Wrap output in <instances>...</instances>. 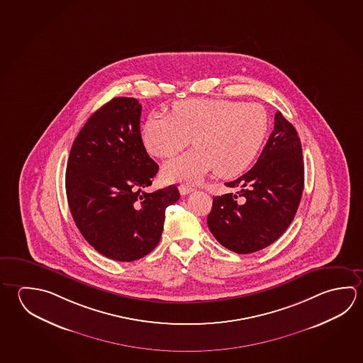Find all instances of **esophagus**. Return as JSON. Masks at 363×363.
Segmentation results:
<instances>
[{"instance_id":"obj_1","label":"esophagus","mask_w":363,"mask_h":363,"mask_svg":"<svg viewBox=\"0 0 363 363\" xmlns=\"http://www.w3.org/2000/svg\"><path fill=\"white\" fill-rule=\"evenodd\" d=\"M179 190L181 192V195H187V194H190L195 189L190 186V184H179Z\"/></svg>"}]
</instances>
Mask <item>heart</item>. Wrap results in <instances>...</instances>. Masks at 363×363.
I'll list each match as a JSON object with an SVG mask.
<instances>
[{"instance_id": "heart-1", "label": "heart", "mask_w": 363, "mask_h": 363, "mask_svg": "<svg viewBox=\"0 0 363 363\" xmlns=\"http://www.w3.org/2000/svg\"><path fill=\"white\" fill-rule=\"evenodd\" d=\"M269 117L257 103L194 98L174 103L172 116L152 113L141 138L149 153L171 158L194 138L196 147L167 162V182H196L216 169L219 177H235L254 160L265 140Z\"/></svg>"}]
</instances>
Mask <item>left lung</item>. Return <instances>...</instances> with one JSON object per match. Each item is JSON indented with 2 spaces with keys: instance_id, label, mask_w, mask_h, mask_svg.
Instances as JSON below:
<instances>
[{
  "instance_id": "obj_1",
  "label": "left lung",
  "mask_w": 363,
  "mask_h": 363,
  "mask_svg": "<svg viewBox=\"0 0 363 363\" xmlns=\"http://www.w3.org/2000/svg\"><path fill=\"white\" fill-rule=\"evenodd\" d=\"M298 134L280 112L259 160L240 179L227 182L237 194L213 199L208 227L222 246L235 254L267 247L292 223L305 184Z\"/></svg>"
}]
</instances>
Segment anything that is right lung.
I'll return each instance as SVG.
<instances>
[{
    "label": "right lung",
    "mask_w": 363,
    "mask_h": 363,
    "mask_svg": "<svg viewBox=\"0 0 363 363\" xmlns=\"http://www.w3.org/2000/svg\"><path fill=\"white\" fill-rule=\"evenodd\" d=\"M141 104L118 96L98 109L77 134L66 167L71 216L84 238L99 254L135 261L160 241L167 206L179 189L145 192L160 167L140 134Z\"/></svg>",
    "instance_id": "add662e5"
}]
</instances>
